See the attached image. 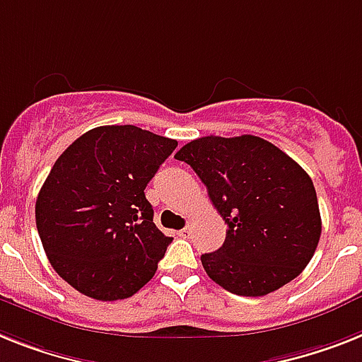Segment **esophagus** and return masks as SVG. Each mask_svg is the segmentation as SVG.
<instances>
[{
  "mask_svg": "<svg viewBox=\"0 0 362 362\" xmlns=\"http://www.w3.org/2000/svg\"><path fill=\"white\" fill-rule=\"evenodd\" d=\"M177 235H179V237H188V235H190V226H185V228L181 229Z\"/></svg>",
  "mask_w": 362,
  "mask_h": 362,
  "instance_id": "34e87169",
  "label": "esophagus"
}]
</instances>
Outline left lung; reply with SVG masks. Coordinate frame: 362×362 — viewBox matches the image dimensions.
<instances>
[{
  "mask_svg": "<svg viewBox=\"0 0 362 362\" xmlns=\"http://www.w3.org/2000/svg\"><path fill=\"white\" fill-rule=\"evenodd\" d=\"M207 187L228 223L223 246L202 255L207 276L238 296H264L309 264L322 218L313 179L268 140L202 136L175 153Z\"/></svg>",
  "mask_w": 362,
  "mask_h": 362,
  "instance_id": "left-lung-1",
  "label": "left lung"
}]
</instances>
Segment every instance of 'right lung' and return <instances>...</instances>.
Here are the masks:
<instances>
[{
	"mask_svg": "<svg viewBox=\"0 0 362 362\" xmlns=\"http://www.w3.org/2000/svg\"><path fill=\"white\" fill-rule=\"evenodd\" d=\"M177 140L136 125L81 134L53 164L35 216L59 276L101 301L129 298L155 276L172 238L153 223L144 188Z\"/></svg>",
	"mask_w": 362,
	"mask_h": 362,
	"instance_id": "add662e5",
	"label": "right lung"
}]
</instances>
